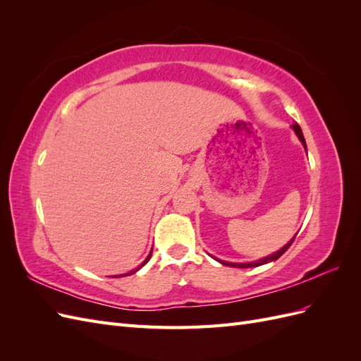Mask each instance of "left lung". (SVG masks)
I'll return each instance as SVG.
<instances>
[{
  "mask_svg": "<svg viewBox=\"0 0 361 361\" xmlns=\"http://www.w3.org/2000/svg\"><path fill=\"white\" fill-rule=\"evenodd\" d=\"M292 129L295 130V134H297V137L300 138V141L302 143V146H304V147H307V146H305V140H304V135H302V130H301L300 125H298V123H293V125H292ZM305 150H307V149H305ZM295 236H297V235H295ZM295 236L290 239V241H289L285 247H281L279 251H276L274 255H269V256H267V257H264V259H260V260H256V262H250V264H232V262H224V260L215 259V257H214V259L220 262V264L226 265V267H233V268H253V267H260V265H265V264H268V262H274V260H277V259H279L283 253H285V251L292 245Z\"/></svg>",
  "mask_w": 361,
  "mask_h": 361,
  "instance_id": "1",
  "label": "left lung"
}]
</instances>
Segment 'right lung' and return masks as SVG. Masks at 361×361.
<instances>
[{
    "instance_id": "right-lung-1",
    "label": "right lung",
    "mask_w": 361,
    "mask_h": 361,
    "mask_svg": "<svg viewBox=\"0 0 361 361\" xmlns=\"http://www.w3.org/2000/svg\"><path fill=\"white\" fill-rule=\"evenodd\" d=\"M150 256H152V251H150V253H149V256L146 257V260L143 262V264H141V265H140V267H138L137 269H133V271H129V272H128V274H122V276H130V274H134V272H137V271H138V269H140L141 267H145V265L147 264V262H149V259H150ZM122 276H117V277H122ZM113 279H114V277H113Z\"/></svg>"
}]
</instances>
